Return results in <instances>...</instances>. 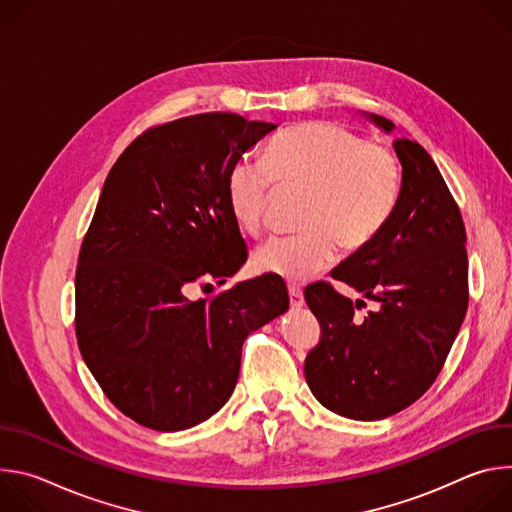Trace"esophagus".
<instances>
[{
    "mask_svg": "<svg viewBox=\"0 0 512 512\" xmlns=\"http://www.w3.org/2000/svg\"><path fill=\"white\" fill-rule=\"evenodd\" d=\"M289 304H291V308H294V310L304 306V294H302L300 287L289 285Z\"/></svg>",
    "mask_w": 512,
    "mask_h": 512,
    "instance_id": "34e87169",
    "label": "esophagus"
}]
</instances>
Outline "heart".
<instances>
[{
  "mask_svg": "<svg viewBox=\"0 0 512 512\" xmlns=\"http://www.w3.org/2000/svg\"><path fill=\"white\" fill-rule=\"evenodd\" d=\"M275 182L308 190L304 233L269 237L253 251L261 273L306 281L338 255L367 247L383 231L399 200V168L381 145L367 143L332 121H304L269 141L263 162L241 158L227 174L235 223L255 235Z\"/></svg>",
  "mask_w": 512,
  "mask_h": 512,
  "instance_id": "b5f03b06",
  "label": "heart"
}]
</instances>
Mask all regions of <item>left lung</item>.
<instances>
[{"mask_svg": "<svg viewBox=\"0 0 512 512\" xmlns=\"http://www.w3.org/2000/svg\"><path fill=\"white\" fill-rule=\"evenodd\" d=\"M391 133L395 125L362 113ZM401 162L397 206L383 231L354 251L332 277L377 304L312 283L304 296L322 326L304 362L314 397L330 411L385 419L415 403L440 375L468 310V255L462 214L440 170L417 141L397 139Z\"/></svg>", "mask_w": 512, "mask_h": 512, "instance_id": "1", "label": "left lung"}]
</instances>
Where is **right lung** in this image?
<instances>
[{"label": "right lung", "instance_id": "obj_1", "mask_svg": "<svg viewBox=\"0 0 512 512\" xmlns=\"http://www.w3.org/2000/svg\"><path fill=\"white\" fill-rule=\"evenodd\" d=\"M277 125L202 113L139 135L111 168L77 267V340L109 401L156 431L194 427L235 391L245 338L289 308L275 275L188 300L227 281L247 245L227 174Z\"/></svg>", "mask_w": 512, "mask_h": 512}]
</instances>
